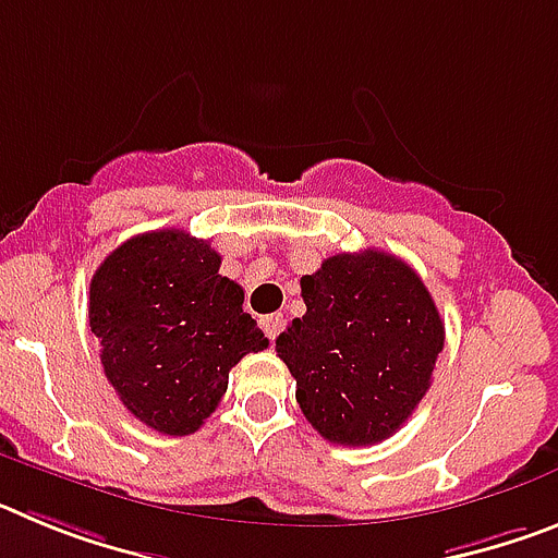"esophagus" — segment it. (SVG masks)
Here are the masks:
<instances>
[{"label":"esophagus","instance_id":"obj_1","mask_svg":"<svg viewBox=\"0 0 558 558\" xmlns=\"http://www.w3.org/2000/svg\"><path fill=\"white\" fill-rule=\"evenodd\" d=\"M259 324H263L265 335H268L270 340H276V335L282 332L284 322H282V315H279V313H270V315H263V322H259Z\"/></svg>","mask_w":558,"mask_h":558}]
</instances>
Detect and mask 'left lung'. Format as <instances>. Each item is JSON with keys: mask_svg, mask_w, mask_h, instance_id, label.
Wrapping results in <instances>:
<instances>
[{"mask_svg": "<svg viewBox=\"0 0 558 558\" xmlns=\"http://www.w3.org/2000/svg\"><path fill=\"white\" fill-rule=\"evenodd\" d=\"M307 313L276 338L295 402L332 445L366 447L405 425L430 388L445 322L416 270L386 251L335 254L302 276Z\"/></svg>", "mask_w": 558, "mask_h": 558, "instance_id": "8db88e82", "label": "left lung"}]
</instances>
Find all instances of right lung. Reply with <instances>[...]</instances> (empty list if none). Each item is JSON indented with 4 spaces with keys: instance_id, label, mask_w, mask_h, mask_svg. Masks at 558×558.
<instances>
[{
    "instance_id": "obj_1",
    "label": "right lung",
    "mask_w": 558,
    "mask_h": 558,
    "mask_svg": "<svg viewBox=\"0 0 558 558\" xmlns=\"http://www.w3.org/2000/svg\"><path fill=\"white\" fill-rule=\"evenodd\" d=\"M88 324L108 383L153 430L190 436L218 408L229 372L268 338L243 313L220 254L181 229L136 234L92 276Z\"/></svg>"
}]
</instances>
